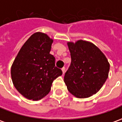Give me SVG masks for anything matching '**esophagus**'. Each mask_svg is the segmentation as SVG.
<instances>
[{
  "label": "esophagus",
  "instance_id": "1",
  "mask_svg": "<svg viewBox=\"0 0 122 122\" xmlns=\"http://www.w3.org/2000/svg\"><path fill=\"white\" fill-rule=\"evenodd\" d=\"M62 74H64L65 72H66V68H62Z\"/></svg>",
  "mask_w": 122,
  "mask_h": 122
}]
</instances>
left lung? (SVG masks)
<instances>
[{
    "instance_id": "1",
    "label": "left lung",
    "mask_w": 122,
    "mask_h": 122,
    "mask_svg": "<svg viewBox=\"0 0 122 122\" xmlns=\"http://www.w3.org/2000/svg\"><path fill=\"white\" fill-rule=\"evenodd\" d=\"M67 44L71 64L64 81L68 90L76 98L90 97L106 81L110 64L103 52L92 42L80 40Z\"/></svg>"
}]
</instances>
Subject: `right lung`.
<instances>
[{
	"mask_svg": "<svg viewBox=\"0 0 122 122\" xmlns=\"http://www.w3.org/2000/svg\"><path fill=\"white\" fill-rule=\"evenodd\" d=\"M52 42L47 34L34 33L22 46L12 65L13 84L28 100H39L46 96L53 81L62 74L50 54Z\"/></svg>",
	"mask_w": 122,
	"mask_h": 122,
	"instance_id": "add662e5",
	"label": "right lung"
}]
</instances>
